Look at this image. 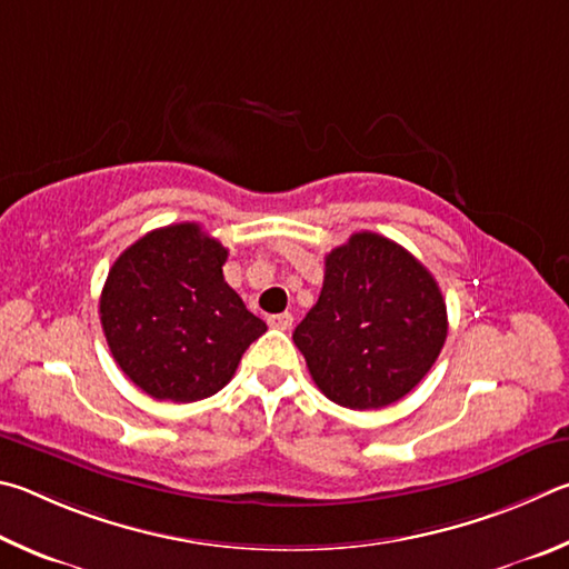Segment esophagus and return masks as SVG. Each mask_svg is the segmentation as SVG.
Masks as SVG:
<instances>
[{
  "label": "esophagus",
  "mask_w": 569,
  "mask_h": 569,
  "mask_svg": "<svg viewBox=\"0 0 569 569\" xmlns=\"http://www.w3.org/2000/svg\"><path fill=\"white\" fill-rule=\"evenodd\" d=\"M292 322H295V317H292L290 312L272 315V317H269V320H267V325L274 327V330H292Z\"/></svg>",
  "instance_id": "1"
}]
</instances>
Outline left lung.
Segmentation results:
<instances>
[{"label":"left lung","mask_w":569,"mask_h":569,"mask_svg":"<svg viewBox=\"0 0 569 569\" xmlns=\"http://www.w3.org/2000/svg\"><path fill=\"white\" fill-rule=\"evenodd\" d=\"M292 340L327 400L380 410L430 372L447 340V307L420 259L357 232L325 257L320 300Z\"/></svg>","instance_id":"obj_1"}]
</instances>
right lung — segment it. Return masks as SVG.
I'll return each instance as SVG.
<instances>
[{
  "label": "right lung",
  "instance_id": "right-lung-1",
  "mask_svg": "<svg viewBox=\"0 0 569 569\" xmlns=\"http://www.w3.org/2000/svg\"><path fill=\"white\" fill-rule=\"evenodd\" d=\"M227 249L194 222L147 232L117 257L99 320L122 372L154 400L197 402L232 380L267 325L224 282Z\"/></svg>",
  "mask_w": 569,
  "mask_h": 569
}]
</instances>
